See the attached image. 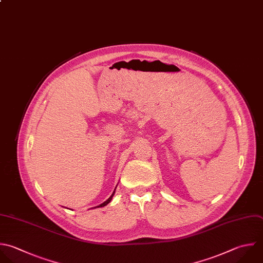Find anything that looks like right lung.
Here are the masks:
<instances>
[{"label": "right lung", "mask_w": 263, "mask_h": 263, "mask_svg": "<svg viewBox=\"0 0 263 263\" xmlns=\"http://www.w3.org/2000/svg\"><path fill=\"white\" fill-rule=\"evenodd\" d=\"M117 187V186H116ZM116 187H115V189H114V191H113V193L111 194V196L106 200V201H104L103 203H101V204H99V205H97V206H95V208H102V206H105V205H107L111 200H112V198H113V196H114V194H115V190H116Z\"/></svg>", "instance_id": "1"}]
</instances>
